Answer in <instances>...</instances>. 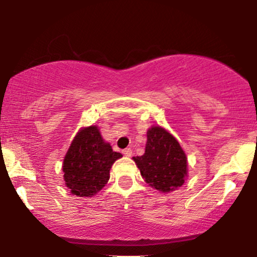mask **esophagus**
Here are the masks:
<instances>
[{
	"label": "esophagus",
	"instance_id": "obj_1",
	"mask_svg": "<svg viewBox=\"0 0 257 257\" xmlns=\"http://www.w3.org/2000/svg\"><path fill=\"white\" fill-rule=\"evenodd\" d=\"M123 155H124L125 157H132V156H133V150L132 149L123 150Z\"/></svg>",
	"mask_w": 257,
	"mask_h": 257
}]
</instances>
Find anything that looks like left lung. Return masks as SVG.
<instances>
[{"mask_svg": "<svg viewBox=\"0 0 257 257\" xmlns=\"http://www.w3.org/2000/svg\"><path fill=\"white\" fill-rule=\"evenodd\" d=\"M133 159L146 184L162 193L181 187L188 175L185 151L176 138L161 125L149 128L145 153Z\"/></svg>", "mask_w": 257, "mask_h": 257, "instance_id": "8db88e82", "label": "left lung"}]
</instances>
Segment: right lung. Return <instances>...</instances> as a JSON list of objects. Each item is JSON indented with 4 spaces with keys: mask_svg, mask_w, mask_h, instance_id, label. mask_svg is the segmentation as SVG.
<instances>
[{
    "mask_svg": "<svg viewBox=\"0 0 257 257\" xmlns=\"http://www.w3.org/2000/svg\"><path fill=\"white\" fill-rule=\"evenodd\" d=\"M120 157L102 139L98 125L83 126L64 157L65 185L75 196L93 197L107 184L110 169Z\"/></svg>",
    "mask_w": 257,
    "mask_h": 257,
    "instance_id": "obj_1",
    "label": "right lung"
}]
</instances>
